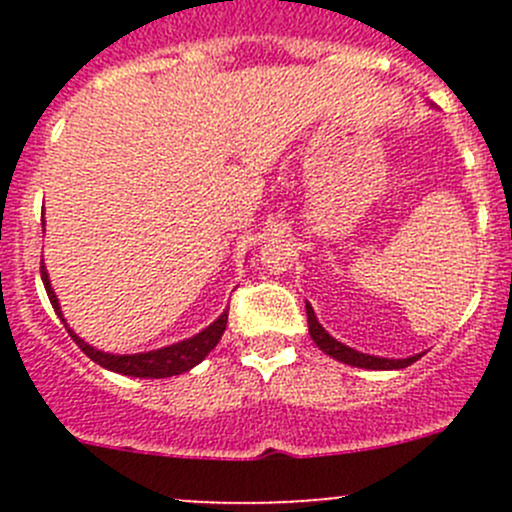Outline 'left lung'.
<instances>
[{"label":"left lung","mask_w":512,"mask_h":512,"mask_svg":"<svg viewBox=\"0 0 512 512\" xmlns=\"http://www.w3.org/2000/svg\"><path fill=\"white\" fill-rule=\"evenodd\" d=\"M304 307H307V324H309V337L314 339V344H317L319 349H322L324 354H329L332 359L342 361V364H349V366H356V369H371V371H391V369H406V366L414 364L416 359H421V354H414V356H406V359H389V356H374V354H364V352H356V349L347 347V344L337 342V339L332 337V334L327 332V329L319 324L317 314H314L312 304L304 302Z\"/></svg>","instance_id":"8db88e82"}]
</instances>
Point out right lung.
Returning <instances> with one entry per match:
<instances>
[{
    "mask_svg": "<svg viewBox=\"0 0 512 512\" xmlns=\"http://www.w3.org/2000/svg\"><path fill=\"white\" fill-rule=\"evenodd\" d=\"M41 282H44L46 294H49L51 307H54V312L61 317V322H64L66 332H69V337L74 339L76 347L89 356L91 361H96L98 366H103V369L108 371H116V374H123V376H136V379H168V376L185 374V371L198 366L205 356L213 352L215 344L220 342V337H223L227 327V309H225V312L220 314L210 327H205L203 332L193 334V337L183 339V342H175V344H168V347H160V349H153V352H141V354H108V352H101V349H94L91 344H86L84 339H81L79 334L66 324L64 314H61V304L59 299H56L54 287H51L49 272H46L44 262H41Z\"/></svg>",
    "mask_w": 512,
    "mask_h": 512,
    "instance_id": "1",
    "label": "right lung"
}]
</instances>
